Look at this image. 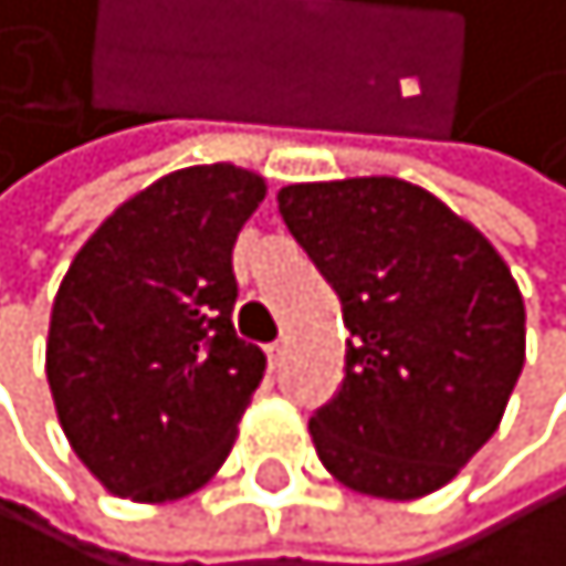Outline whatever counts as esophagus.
Instances as JSON below:
<instances>
[{
	"instance_id": "34e87169",
	"label": "esophagus",
	"mask_w": 566,
	"mask_h": 566,
	"mask_svg": "<svg viewBox=\"0 0 566 566\" xmlns=\"http://www.w3.org/2000/svg\"><path fill=\"white\" fill-rule=\"evenodd\" d=\"M283 353H286V337H275V342L265 345V356H269V364H272V367H280Z\"/></svg>"
}]
</instances>
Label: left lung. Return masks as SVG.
I'll list each match as a JSON object with an SVG mask.
<instances>
[{
    "instance_id": "1",
    "label": "left lung",
    "mask_w": 566,
    "mask_h": 566,
    "mask_svg": "<svg viewBox=\"0 0 566 566\" xmlns=\"http://www.w3.org/2000/svg\"><path fill=\"white\" fill-rule=\"evenodd\" d=\"M334 286L345 381L308 421L319 462L370 499L440 491L491 440L524 370V297L483 232L399 177L280 188Z\"/></svg>"
}]
</instances>
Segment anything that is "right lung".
Here are the masks:
<instances>
[{
    "label": "right lung",
    "instance_id": "add662e5",
    "mask_svg": "<svg viewBox=\"0 0 566 566\" xmlns=\"http://www.w3.org/2000/svg\"><path fill=\"white\" fill-rule=\"evenodd\" d=\"M265 177L185 167L126 199L53 297L46 378L61 429L119 499L199 491L235 443L265 353L235 337L232 247Z\"/></svg>",
    "mask_w": 566,
    "mask_h": 566
}]
</instances>
